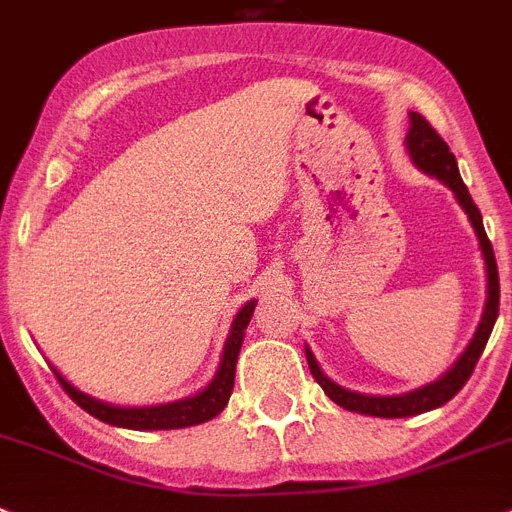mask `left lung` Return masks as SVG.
Masks as SVG:
<instances>
[{
    "instance_id": "left-lung-1",
    "label": "left lung",
    "mask_w": 512,
    "mask_h": 512,
    "mask_svg": "<svg viewBox=\"0 0 512 512\" xmlns=\"http://www.w3.org/2000/svg\"><path fill=\"white\" fill-rule=\"evenodd\" d=\"M404 144L406 152H409V160H412L422 173L443 181L445 186L453 191V196H456V202L461 204V209L466 212V217H469L476 240H479V251H482L484 259V272H487V300H484L482 321L476 326L474 336H471V342L466 344L464 352H461V357L440 375L438 381L425 383V386H419L414 388V391L406 393L375 396V393L349 391V388L339 386V383H334L329 375L323 373L316 355H313L308 344H305V360H308L310 373H313L318 386L323 388V393H326L334 404H339L342 409H347V412L386 419L414 417V414L430 412V409H438V406L448 404V401L466 386L469 375L474 373V365L479 362V357H482L484 347H487L489 334L495 329L497 310H500V277H497L495 251H492V243H489L487 233H484L482 212L476 209L474 199H471L469 189H466V183L461 181L456 155H453L451 147L443 142V137H440L438 131L432 129V126L414 111H409V131H406Z\"/></svg>"
}]
</instances>
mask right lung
<instances>
[{
  "instance_id": "add662e5",
  "label": "right lung",
  "mask_w": 512,
  "mask_h": 512,
  "mask_svg": "<svg viewBox=\"0 0 512 512\" xmlns=\"http://www.w3.org/2000/svg\"><path fill=\"white\" fill-rule=\"evenodd\" d=\"M253 308H256V300H248L243 308L235 313L233 326H230V334L225 339V347H222L220 368L214 373L212 381L202 388V391L191 393L186 399L168 401V404H152V406H119L108 404V401H100L90 393L80 391L77 386L64 378L59 370L54 368L56 378L64 386V391L72 396L77 404L90 412L93 417H98L100 422L113 427H126V430H181V427L202 425L209 422L212 417L222 412L230 401V393H233L235 383V362H238L240 347H243V336H246L248 323H251Z\"/></svg>"
}]
</instances>
